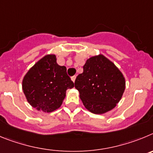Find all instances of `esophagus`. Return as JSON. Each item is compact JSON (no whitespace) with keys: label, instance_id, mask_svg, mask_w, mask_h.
<instances>
[{"label":"esophagus","instance_id":"obj_1","mask_svg":"<svg viewBox=\"0 0 153 153\" xmlns=\"http://www.w3.org/2000/svg\"><path fill=\"white\" fill-rule=\"evenodd\" d=\"M75 78H76V76H75V75L72 76V77H71V81H72V82H75Z\"/></svg>","mask_w":153,"mask_h":153}]
</instances>
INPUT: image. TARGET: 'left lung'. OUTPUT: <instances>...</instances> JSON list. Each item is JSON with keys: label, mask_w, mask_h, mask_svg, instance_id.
<instances>
[{"label": "left lung", "mask_w": 153, "mask_h": 153, "mask_svg": "<svg viewBox=\"0 0 153 153\" xmlns=\"http://www.w3.org/2000/svg\"><path fill=\"white\" fill-rule=\"evenodd\" d=\"M125 85L122 72L101 54L87 60L83 72L77 76L75 82L85 108L95 114L114 109L123 96Z\"/></svg>", "instance_id": "8db88e82"}]
</instances>
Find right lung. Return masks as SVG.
Returning a JSON list of instances; mask_svg holds the SVG:
<instances>
[{"label": "right lung", "mask_w": 153, "mask_h": 153, "mask_svg": "<svg viewBox=\"0 0 153 153\" xmlns=\"http://www.w3.org/2000/svg\"><path fill=\"white\" fill-rule=\"evenodd\" d=\"M74 87L66 67L59 65L54 54L46 55L27 71L22 82L27 101L38 111L50 113L59 108L66 90Z\"/></svg>", "instance_id": "obj_1"}]
</instances>
